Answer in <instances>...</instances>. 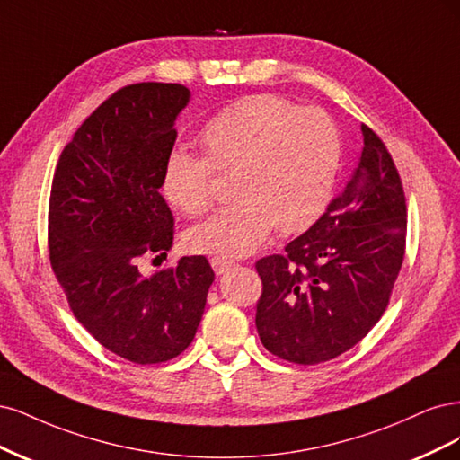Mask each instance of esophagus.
<instances>
[{"label":"esophagus","mask_w":460,"mask_h":460,"mask_svg":"<svg viewBox=\"0 0 460 460\" xmlns=\"http://www.w3.org/2000/svg\"><path fill=\"white\" fill-rule=\"evenodd\" d=\"M212 268H214V273L216 275H224V273H227L233 265H234V261L233 260H227V258H214L212 261Z\"/></svg>","instance_id":"esophagus-1"}]
</instances>
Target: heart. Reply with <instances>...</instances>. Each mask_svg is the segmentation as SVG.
Here are the masks:
<instances>
[{"label":"heart","instance_id":"obj_1","mask_svg":"<svg viewBox=\"0 0 460 460\" xmlns=\"http://www.w3.org/2000/svg\"><path fill=\"white\" fill-rule=\"evenodd\" d=\"M204 156L172 149L162 192L197 216L212 200L214 170L231 173V204L185 234L197 254L239 258L256 252L277 226L294 233L315 221L332 197L342 145L334 122L277 95H250L217 112L199 136Z\"/></svg>","mask_w":460,"mask_h":460}]
</instances>
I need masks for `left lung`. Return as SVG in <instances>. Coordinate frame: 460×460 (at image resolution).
Returning <instances> with one entry per match:
<instances>
[{
	"label": "left lung",
	"mask_w": 460,
	"mask_h": 460,
	"mask_svg": "<svg viewBox=\"0 0 460 460\" xmlns=\"http://www.w3.org/2000/svg\"><path fill=\"white\" fill-rule=\"evenodd\" d=\"M363 146L342 192L285 254L256 263L261 344L277 358L315 365L348 351L375 327L402 270L407 208L386 146L361 124Z\"/></svg>",
	"instance_id": "8db88e82"
}]
</instances>
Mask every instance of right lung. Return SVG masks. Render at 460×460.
I'll list each match as a JSON object with an SVG mask.
<instances>
[{
    "label": "right lung",
    "instance_id": "right-lung-1",
    "mask_svg": "<svg viewBox=\"0 0 460 460\" xmlns=\"http://www.w3.org/2000/svg\"><path fill=\"white\" fill-rule=\"evenodd\" d=\"M190 92L180 84L124 87L65 146L49 197V256L74 315L120 358L153 365L177 358L200 324L214 271L204 256L143 275L146 252L173 244L160 195L175 120ZM158 258V256H156Z\"/></svg>",
    "mask_w": 460,
    "mask_h": 460
}]
</instances>
